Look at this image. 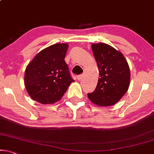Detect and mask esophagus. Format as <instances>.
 Instances as JSON below:
<instances>
[{
    "label": "esophagus",
    "mask_w": 154,
    "mask_h": 154,
    "mask_svg": "<svg viewBox=\"0 0 154 154\" xmlns=\"http://www.w3.org/2000/svg\"><path fill=\"white\" fill-rule=\"evenodd\" d=\"M84 78V75H79V76H77V79H78V80H82V79Z\"/></svg>",
    "instance_id": "1"
}]
</instances>
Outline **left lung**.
<instances>
[{
  "instance_id": "obj_1",
  "label": "left lung",
  "mask_w": 154,
  "mask_h": 154,
  "mask_svg": "<svg viewBox=\"0 0 154 154\" xmlns=\"http://www.w3.org/2000/svg\"><path fill=\"white\" fill-rule=\"evenodd\" d=\"M91 48L99 77L95 91L88 94V98L100 107L112 106L121 99L129 89L130 67L123 54L110 45L93 44Z\"/></svg>"
}]
</instances>
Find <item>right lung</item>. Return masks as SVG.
Wrapping results in <instances>:
<instances>
[{
    "label": "right lung",
    "mask_w": 154,
    "mask_h": 154,
    "mask_svg": "<svg viewBox=\"0 0 154 154\" xmlns=\"http://www.w3.org/2000/svg\"><path fill=\"white\" fill-rule=\"evenodd\" d=\"M68 46L67 44H56L47 47L27 65L24 85L33 100L42 104L56 103L75 82L64 60Z\"/></svg>",
    "instance_id": "add662e5"
}]
</instances>
